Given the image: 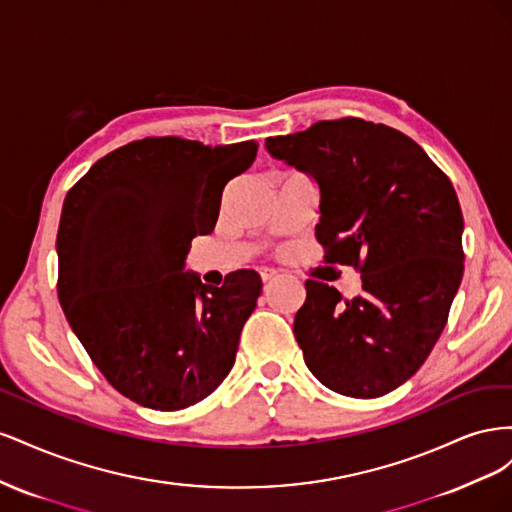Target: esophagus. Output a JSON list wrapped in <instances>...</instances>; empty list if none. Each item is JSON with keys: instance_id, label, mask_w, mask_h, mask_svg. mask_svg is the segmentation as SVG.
I'll use <instances>...</instances> for the list:
<instances>
[{"instance_id": "obj_1", "label": "esophagus", "mask_w": 512, "mask_h": 512, "mask_svg": "<svg viewBox=\"0 0 512 512\" xmlns=\"http://www.w3.org/2000/svg\"><path fill=\"white\" fill-rule=\"evenodd\" d=\"M258 273H260V280L265 282V284H267V282H271V280H275V275H277L273 269H260Z\"/></svg>"}]
</instances>
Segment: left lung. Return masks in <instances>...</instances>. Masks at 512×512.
I'll return each instance as SVG.
<instances>
[{"label":"left lung","instance_id":"1","mask_svg":"<svg viewBox=\"0 0 512 512\" xmlns=\"http://www.w3.org/2000/svg\"><path fill=\"white\" fill-rule=\"evenodd\" d=\"M277 160L320 185L316 239L324 262L361 273L359 297L307 280L294 337L327 389L382 397L425 363L463 275L455 188L410 136L359 117L271 136Z\"/></svg>","mask_w":512,"mask_h":512}]
</instances>
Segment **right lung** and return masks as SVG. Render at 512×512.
<instances>
[{"label":"right lung","instance_id":"right-lung-1","mask_svg":"<svg viewBox=\"0 0 512 512\" xmlns=\"http://www.w3.org/2000/svg\"><path fill=\"white\" fill-rule=\"evenodd\" d=\"M258 143L203 145L147 136L106 153L76 181L57 230V297L113 389L175 412L211 395L235 365L260 297L252 269L205 286L183 273L196 235L220 215L226 183Z\"/></svg>","mask_w":512,"mask_h":512}]
</instances>
